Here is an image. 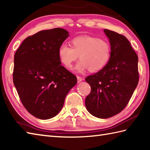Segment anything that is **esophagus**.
<instances>
[{"mask_svg":"<svg viewBox=\"0 0 150 150\" xmlns=\"http://www.w3.org/2000/svg\"><path fill=\"white\" fill-rule=\"evenodd\" d=\"M77 81H78V82H81L82 80H83V79H82V78L81 77H79V76H77Z\"/></svg>","mask_w":150,"mask_h":150,"instance_id":"esophagus-1","label":"esophagus"}]
</instances>
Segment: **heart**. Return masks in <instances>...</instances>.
<instances>
[{"label":"heart","mask_w":150,"mask_h":150,"mask_svg":"<svg viewBox=\"0 0 150 150\" xmlns=\"http://www.w3.org/2000/svg\"><path fill=\"white\" fill-rule=\"evenodd\" d=\"M72 47L63 44L58 50V55L62 64L71 68L80 55L75 69L79 73L90 69L92 72L104 68L109 62L111 54L110 44L107 41L91 36H79L71 40Z\"/></svg>","instance_id":"b5f03b06"}]
</instances>
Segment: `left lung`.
<instances>
[{
  "label": "left lung",
  "instance_id": "obj_1",
  "mask_svg": "<svg viewBox=\"0 0 150 150\" xmlns=\"http://www.w3.org/2000/svg\"><path fill=\"white\" fill-rule=\"evenodd\" d=\"M111 49L109 62L104 68L85 79L91 92L86 97L88 112L99 119L120 113L128 104L139 82L138 56L126 38L104 30Z\"/></svg>",
  "mask_w": 150,
  "mask_h": 150
}]
</instances>
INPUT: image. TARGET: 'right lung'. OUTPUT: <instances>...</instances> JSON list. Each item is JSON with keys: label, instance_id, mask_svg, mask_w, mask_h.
<instances>
[{"label": "right lung", "instance_id": "right-lung-1", "mask_svg": "<svg viewBox=\"0 0 150 150\" xmlns=\"http://www.w3.org/2000/svg\"><path fill=\"white\" fill-rule=\"evenodd\" d=\"M68 36L60 28L40 31L24 39L15 54L13 84L24 108L38 119L56 116L77 82L76 76L60 65L58 55Z\"/></svg>", "mask_w": 150, "mask_h": 150}]
</instances>
